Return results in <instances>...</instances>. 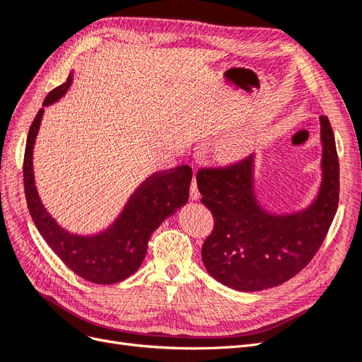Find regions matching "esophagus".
<instances>
[{"label":"esophagus","instance_id":"34e87169","mask_svg":"<svg viewBox=\"0 0 362 362\" xmlns=\"http://www.w3.org/2000/svg\"><path fill=\"white\" fill-rule=\"evenodd\" d=\"M190 197L193 199V201H197V199L201 197V193H199V189H197V182H196V178H193V181H192V185H190Z\"/></svg>","mask_w":362,"mask_h":362}]
</instances>
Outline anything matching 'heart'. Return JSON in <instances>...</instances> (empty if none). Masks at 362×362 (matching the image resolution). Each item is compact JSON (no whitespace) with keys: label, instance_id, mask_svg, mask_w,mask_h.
Instances as JSON below:
<instances>
[{"label":"heart","instance_id":"b5f03b06","mask_svg":"<svg viewBox=\"0 0 362 362\" xmlns=\"http://www.w3.org/2000/svg\"><path fill=\"white\" fill-rule=\"evenodd\" d=\"M250 132L245 127H236L226 133L217 144V153L226 160H233L244 156L245 149L250 145Z\"/></svg>","mask_w":362,"mask_h":362}]
</instances>
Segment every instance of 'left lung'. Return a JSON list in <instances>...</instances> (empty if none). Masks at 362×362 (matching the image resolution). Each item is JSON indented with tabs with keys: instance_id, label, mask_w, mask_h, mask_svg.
<instances>
[{
	"instance_id": "1",
	"label": "left lung",
	"mask_w": 362,
	"mask_h": 362,
	"mask_svg": "<svg viewBox=\"0 0 362 362\" xmlns=\"http://www.w3.org/2000/svg\"><path fill=\"white\" fill-rule=\"evenodd\" d=\"M322 184L307 209L269 214L253 192V156L224 168L199 169L202 204L214 229L202 245L206 271L241 292H256L295 277L315 257L339 206L340 168L328 117H320Z\"/></svg>"
}]
</instances>
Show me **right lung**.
Here are the masks:
<instances>
[{"instance_id":"1","label":"right lung","mask_w":362,"mask_h":362,"mask_svg":"<svg viewBox=\"0 0 362 362\" xmlns=\"http://www.w3.org/2000/svg\"><path fill=\"white\" fill-rule=\"evenodd\" d=\"M70 85L71 74L46 95L43 106L59 100ZM42 117L43 107L31 124L23 156V189L35 228L55 255L82 279L97 284L126 280L139 269L153 232L189 201L192 168L181 165L146 178L130 196L117 221L105 232L94 236L70 233L47 214L35 190L33 148Z\"/></svg>"}]
</instances>
